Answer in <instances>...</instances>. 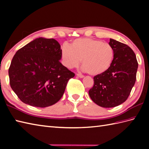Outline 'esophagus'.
Instances as JSON below:
<instances>
[{
	"mask_svg": "<svg viewBox=\"0 0 149 149\" xmlns=\"http://www.w3.org/2000/svg\"><path fill=\"white\" fill-rule=\"evenodd\" d=\"M77 76L78 77H79V78H82L84 77V76H83V74H79V73H77Z\"/></svg>",
	"mask_w": 149,
	"mask_h": 149,
	"instance_id": "obj_1",
	"label": "esophagus"
}]
</instances>
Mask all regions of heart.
<instances>
[{
    "mask_svg": "<svg viewBox=\"0 0 149 149\" xmlns=\"http://www.w3.org/2000/svg\"><path fill=\"white\" fill-rule=\"evenodd\" d=\"M113 47L99 40L78 38L70 45L64 43L61 49L63 64L71 69L79 66L82 59L83 70L91 75H99L107 71L114 59Z\"/></svg>",
    "mask_w": 149,
    "mask_h": 149,
    "instance_id": "1",
    "label": "heart"
}]
</instances>
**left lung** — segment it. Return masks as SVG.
Segmentation results:
<instances>
[{
  "label": "left lung",
  "instance_id": "8db88e82",
  "mask_svg": "<svg viewBox=\"0 0 149 149\" xmlns=\"http://www.w3.org/2000/svg\"><path fill=\"white\" fill-rule=\"evenodd\" d=\"M114 55L111 66L93 77L88 93L91 99L102 107H114L126 100L136 81L138 62L129 46L110 38Z\"/></svg>",
  "mask_w": 149,
  "mask_h": 149
}]
</instances>
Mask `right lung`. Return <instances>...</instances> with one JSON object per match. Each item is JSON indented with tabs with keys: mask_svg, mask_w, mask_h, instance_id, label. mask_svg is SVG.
I'll use <instances>...</instances> for the list:
<instances>
[{
	"mask_svg": "<svg viewBox=\"0 0 149 149\" xmlns=\"http://www.w3.org/2000/svg\"><path fill=\"white\" fill-rule=\"evenodd\" d=\"M61 59V45L54 38H38L17 50L9 68V83L23 102L46 107L61 99L75 74Z\"/></svg>",
	"mask_w": 149,
	"mask_h": 149,
	"instance_id": "right-lung-1",
	"label": "right lung"
}]
</instances>
